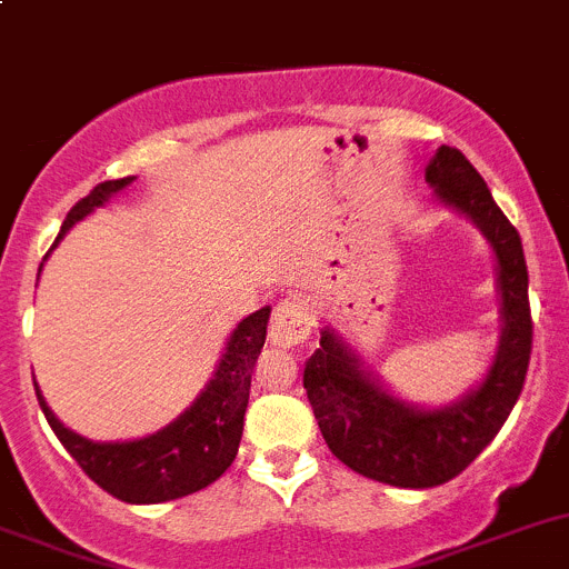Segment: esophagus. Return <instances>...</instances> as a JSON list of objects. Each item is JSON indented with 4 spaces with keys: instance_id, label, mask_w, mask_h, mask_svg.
I'll use <instances>...</instances> for the list:
<instances>
[{
    "instance_id": "obj_1",
    "label": "esophagus",
    "mask_w": 569,
    "mask_h": 569,
    "mask_svg": "<svg viewBox=\"0 0 569 569\" xmlns=\"http://www.w3.org/2000/svg\"><path fill=\"white\" fill-rule=\"evenodd\" d=\"M311 313L308 308L302 306L300 300H280L272 311V321H269V341L274 347L283 349H295L302 347L311 336Z\"/></svg>"
}]
</instances>
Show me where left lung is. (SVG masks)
I'll use <instances>...</instances> for the list:
<instances>
[{
  "instance_id": "8db88e82",
  "label": "left lung",
  "mask_w": 569,
  "mask_h": 569,
  "mask_svg": "<svg viewBox=\"0 0 569 569\" xmlns=\"http://www.w3.org/2000/svg\"><path fill=\"white\" fill-rule=\"evenodd\" d=\"M427 183L440 203L468 217L496 252L503 327L481 386L435 410L407 405L363 369L358 355L330 327L321 330L319 349L302 375L332 455L366 479L410 490L446 485L490 446L523 391L533 338L520 233L498 209L485 178L462 151L440 146L427 164Z\"/></svg>"
}]
</instances>
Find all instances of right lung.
<instances>
[{
    "instance_id": "1",
    "label": "right lung",
    "mask_w": 569,
    "mask_h": 569,
    "mask_svg": "<svg viewBox=\"0 0 569 569\" xmlns=\"http://www.w3.org/2000/svg\"><path fill=\"white\" fill-rule=\"evenodd\" d=\"M131 181H134V176H126L90 189L88 198H82L68 211L51 250L71 231L73 222L104 206L112 194L129 187ZM269 311L272 308H261V311L239 321L203 393L157 435L126 440V443H96V440L82 438V435L71 432L66 423L57 421V416L49 410L36 386L40 410H43L46 421L54 429L68 455L79 462V468L101 490L120 498V501L162 503L203 490L211 481L220 479L237 460L244 410H248L250 399L252 369H256V360L261 355L263 341H267Z\"/></svg>"
}]
</instances>
